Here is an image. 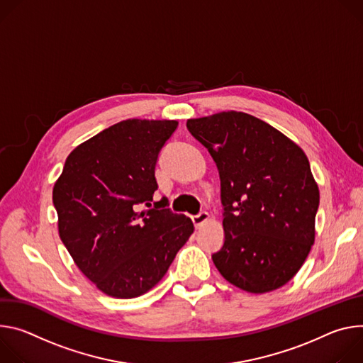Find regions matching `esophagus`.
I'll list each match as a JSON object with an SVG mask.
<instances>
[{"instance_id":"1","label":"esophagus","mask_w":363,"mask_h":363,"mask_svg":"<svg viewBox=\"0 0 363 363\" xmlns=\"http://www.w3.org/2000/svg\"><path fill=\"white\" fill-rule=\"evenodd\" d=\"M191 220L194 223V228L199 229L200 226H202L203 223H206L209 220V213L208 212H200L199 215L196 216H191Z\"/></svg>"}]
</instances>
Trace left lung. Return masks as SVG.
Wrapping results in <instances>:
<instances>
[{"label": "left lung", "instance_id": "8db88e82", "mask_svg": "<svg viewBox=\"0 0 363 363\" xmlns=\"http://www.w3.org/2000/svg\"><path fill=\"white\" fill-rule=\"evenodd\" d=\"M220 177L225 242L212 255L222 277L255 294L287 284L314 244L318 186L304 151L245 112L187 119Z\"/></svg>", "mask_w": 363, "mask_h": 363}]
</instances>
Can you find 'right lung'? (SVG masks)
Instances as JSON below:
<instances>
[{
    "mask_svg": "<svg viewBox=\"0 0 363 363\" xmlns=\"http://www.w3.org/2000/svg\"><path fill=\"white\" fill-rule=\"evenodd\" d=\"M170 119H127L77 145L53 187L59 236L98 290L134 298L163 278L194 230L167 199L150 208L160 150L176 131Z\"/></svg>",
    "mask_w": 363,
    "mask_h": 363,
    "instance_id": "add662e5",
    "label": "right lung"
}]
</instances>
